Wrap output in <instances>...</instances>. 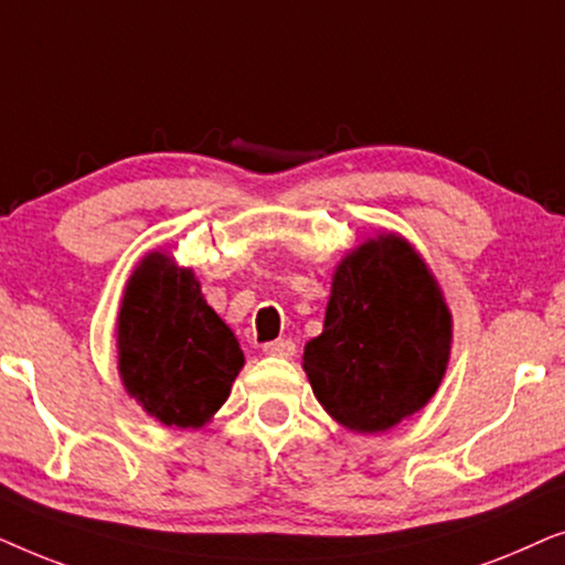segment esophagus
Wrapping results in <instances>:
<instances>
[{
    "label": "esophagus",
    "instance_id": "esophagus-1",
    "mask_svg": "<svg viewBox=\"0 0 565 565\" xmlns=\"http://www.w3.org/2000/svg\"><path fill=\"white\" fill-rule=\"evenodd\" d=\"M262 352L269 354V358H292L296 354V342H290V339H275V342H267L262 347Z\"/></svg>",
    "mask_w": 565,
    "mask_h": 565
}]
</instances>
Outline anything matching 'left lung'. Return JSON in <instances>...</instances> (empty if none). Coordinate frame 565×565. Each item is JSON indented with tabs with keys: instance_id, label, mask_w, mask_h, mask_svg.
<instances>
[{
	"instance_id": "8db88e82",
	"label": "left lung",
	"mask_w": 565,
	"mask_h": 565,
	"mask_svg": "<svg viewBox=\"0 0 565 565\" xmlns=\"http://www.w3.org/2000/svg\"><path fill=\"white\" fill-rule=\"evenodd\" d=\"M450 337V311L419 254L401 236H377L337 267L303 370L339 424L385 431L435 396Z\"/></svg>"
}]
</instances>
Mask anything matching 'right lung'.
I'll return each instance as SVG.
<instances>
[{
	"label": "right lung",
	"mask_w": 565,
	"mask_h": 565,
	"mask_svg": "<svg viewBox=\"0 0 565 565\" xmlns=\"http://www.w3.org/2000/svg\"><path fill=\"white\" fill-rule=\"evenodd\" d=\"M120 375L167 427H203L228 398L244 352L205 303L195 275L149 254L130 275L118 316Z\"/></svg>",
	"instance_id": "right-lung-1"
}]
</instances>
